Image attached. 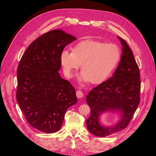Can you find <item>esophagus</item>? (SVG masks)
Here are the masks:
<instances>
[{
  "label": "esophagus",
  "mask_w": 156,
  "mask_h": 156,
  "mask_svg": "<svg viewBox=\"0 0 156 156\" xmlns=\"http://www.w3.org/2000/svg\"><path fill=\"white\" fill-rule=\"evenodd\" d=\"M76 96H77V98H81L83 97V93L81 90H77L76 92Z\"/></svg>",
  "instance_id": "1"
}]
</instances>
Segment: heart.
I'll return each instance as SVG.
<instances>
[{
	"label": "heart",
	"instance_id": "b5f03b06",
	"mask_svg": "<svg viewBox=\"0 0 156 156\" xmlns=\"http://www.w3.org/2000/svg\"><path fill=\"white\" fill-rule=\"evenodd\" d=\"M121 56V49L116 44L87 40L75 45L72 52L62 51L60 61L68 78H72L81 65L79 79L96 84L108 78L119 63Z\"/></svg>",
	"mask_w": 156,
	"mask_h": 156
}]
</instances>
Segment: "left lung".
Wrapping results in <instances>:
<instances>
[{"instance_id": "8db88e82", "label": "left lung", "mask_w": 156, "mask_h": 156, "mask_svg": "<svg viewBox=\"0 0 156 156\" xmlns=\"http://www.w3.org/2000/svg\"><path fill=\"white\" fill-rule=\"evenodd\" d=\"M122 45L119 66L112 76L94 88L87 96L90 116L86 120L88 130L103 137L125 129L140 102V72L131 49L126 41L118 36ZM107 111L118 112L121 118L114 126L99 123L100 116Z\"/></svg>"}]
</instances>
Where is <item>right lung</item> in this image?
Here are the masks:
<instances>
[{
    "mask_svg": "<svg viewBox=\"0 0 156 156\" xmlns=\"http://www.w3.org/2000/svg\"><path fill=\"white\" fill-rule=\"evenodd\" d=\"M75 40L62 30L45 33L29 46L19 64L17 101L27 121L40 131H58L67 109L77 102L74 87L58 72L61 53Z\"/></svg>",
    "mask_w": 156,
    "mask_h": 156,
    "instance_id": "1",
    "label": "right lung"
}]
</instances>
